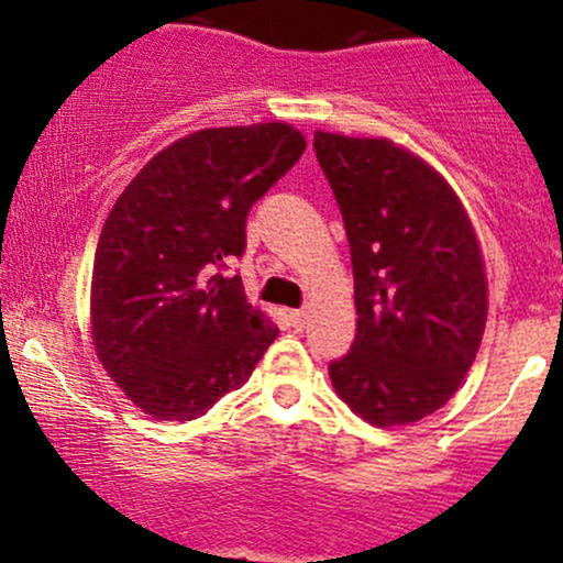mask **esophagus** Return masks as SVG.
I'll return each mask as SVG.
<instances>
[{
  "label": "esophagus",
  "instance_id": "esophagus-1",
  "mask_svg": "<svg viewBox=\"0 0 563 563\" xmlns=\"http://www.w3.org/2000/svg\"><path fill=\"white\" fill-rule=\"evenodd\" d=\"M307 309H294V312H290L288 314V318H290V325H294V328H299V331H301V328L303 325H307Z\"/></svg>",
  "mask_w": 563,
  "mask_h": 563
}]
</instances>
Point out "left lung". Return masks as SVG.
Segmentation results:
<instances>
[{
    "label": "left lung",
    "mask_w": 563,
    "mask_h": 563,
    "mask_svg": "<svg viewBox=\"0 0 563 563\" xmlns=\"http://www.w3.org/2000/svg\"><path fill=\"white\" fill-rule=\"evenodd\" d=\"M352 249L357 335L328 367L378 429L431 416L461 389L487 325V273L448 179L386 137L314 132Z\"/></svg>",
    "instance_id": "8db88e82"
}]
</instances>
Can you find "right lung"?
Masks as SVG:
<instances>
[{
  "label": "right lung",
  "mask_w": 563,
  "mask_h": 563,
  "mask_svg": "<svg viewBox=\"0 0 563 563\" xmlns=\"http://www.w3.org/2000/svg\"><path fill=\"white\" fill-rule=\"evenodd\" d=\"M283 121L200 129L126 185L95 251L89 328L97 360L156 421H192L254 373L277 328L217 273L245 249L251 206L299 161Z\"/></svg>",
  "instance_id": "1"
}]
</instances>
